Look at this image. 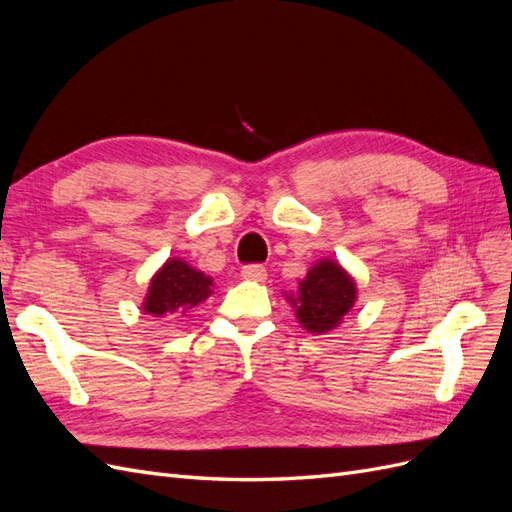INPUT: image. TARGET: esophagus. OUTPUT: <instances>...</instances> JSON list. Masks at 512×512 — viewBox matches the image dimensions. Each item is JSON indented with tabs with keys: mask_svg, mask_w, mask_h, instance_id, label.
<instances>
[{
	"mask_svg": "<svg viewBox=\"0 0 512 512\" xmlns=\"http://www.w3.org/2000/svg\"><path fill=\"white\" fill-rule=\"evenodd\" d=\"M241 275L245 277V280H252V282H265L267 280V269L262 265H245L241 269Z\"/></svg>",
	"mask_w": 512,
	"mask_h": 512,
	"instance_id": "obj_1",
	"label": "esophagus"
}]
</instances>
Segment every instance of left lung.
Instances as JSON below:
<instances>
[{
    "mask_svg": "<svg viewBox=\"0 0 512 512\" xmlns=\"http://www.w3.org/2000/svg\"><path fill=\"white\" fill-rule=\"evenodd\" d=\"M356 299L352 277L333 260H320L307 271L292 301L297 318L309 333H327L335 329L350 312Z\"/></svg>",
    "mask_w": 512,
    "mask_h": 512,
    "instance_id": "obj_1",
    "label": "left lung"
}]
</instances>
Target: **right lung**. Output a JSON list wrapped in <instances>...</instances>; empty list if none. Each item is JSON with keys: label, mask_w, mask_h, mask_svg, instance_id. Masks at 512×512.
<instances>
[{"label": "right lung", "mask_w": 512, "mask_h": 512, "mask_svg": "<svg viewBox=\"0 0 512 512\" xmlns=\"http://www.w3.org/2000/svg\"><path fill=\"white\" fill-rule=\"evenodd\" d=\"M211 294V280L183 260L170 258L166 265L151 280L145 314L151 316H173L188 314L198 303H203Z\"/></svg>", "instance_id": "right-lung-1"}]
</instances>
